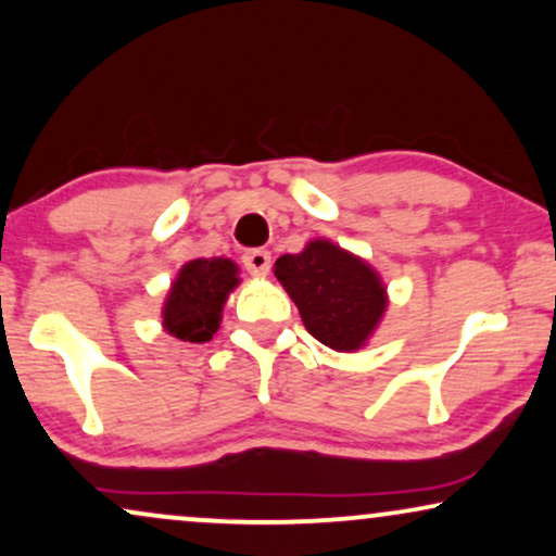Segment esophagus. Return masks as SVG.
<instances>
[{
  "label": "esophagus",
  "mask_w": 556,
  "mask_h": 556,
  "mask_svg": "<svg viewBox=\"0 0 556 556\" xmlns=\"http://www.w3.org/2000/svg\"><path fill=\"white\" fill-rule=\"evenodd\" d=\"M242 265H245L250 276H268L270 253L268 250H248V253L242 255Z\"/></svg>",
  "instance_id": "esophagus-1"
}]
</instances>
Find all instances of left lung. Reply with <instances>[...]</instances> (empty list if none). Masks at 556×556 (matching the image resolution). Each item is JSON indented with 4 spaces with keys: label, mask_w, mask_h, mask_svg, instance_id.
I'll return each instance as SVG.
<instances>
[{
    "label": "left lung",
    "mask_w": 556,
    "mask_h": 556,
    "mask_svg": "<svg viewBox=\"0 0 556 556\" xmlns=\"http://www.w3.org/2000/svg\"><path fill=\"white\" fill-rule=\"evenodd\" d=\"M276 278L308 333L337 352H356L382 321L387 288L367 261L331 240H311L299 255H280Z\"/></svg>",
    "instance_id": "8db88e82"
}]
</instances>
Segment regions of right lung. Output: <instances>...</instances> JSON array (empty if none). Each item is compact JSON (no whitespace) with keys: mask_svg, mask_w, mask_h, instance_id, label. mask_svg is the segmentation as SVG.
Wrapping results in <instances>:
<instances>
[{"mask_svg":"<svg viewBox=\"0 0 556 556\" xmlns=\"http://www.w3.org/2000/svg\"><path fill=\"white\" fill-rule=\"evenodd\" d=\"M238 283V265L227 257H197L181 265L164 301V329L189 344L210 341L219 329L227 295Z\"/></svg>","mask_w":556,"mask_h":556,"instance_id":"1","label":"right lung"}]
</instances>
